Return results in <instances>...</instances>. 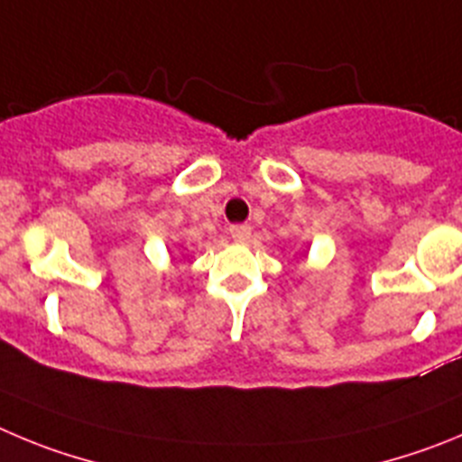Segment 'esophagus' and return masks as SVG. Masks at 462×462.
Segmentation results:
<instances>
[{"label": "esophagus", "mask_w": 462, "mask_h": 462, "mask_svg": "<svg viewBox=\"0 0 462 462\" xmlns=\"http://www.w3.org/2000/svg\"><path fill=\"white\" fill-rule=\"evenodd\" d=\"M230 235H232V239L239 241V244H244V241L251 239V226H232Z\"/></svg>", "instance_id": "obj_1"}]
</instances>
